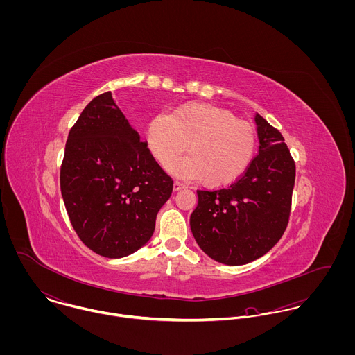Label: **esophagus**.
I'll use <instances>...</instances> for the list:
<instances>
[{
  "label": "esophagus",
  "instance_id": "1",
  "mask_svg": "<svg viewBox=\"0 0 355 355\" xmlns=\"http://www.w3.org/2000/svg\"><path fill=\"white\" fill-rule=\"evenodd\" d=\"M186 189L184 184H182L180 182H173V191H179V190H183Z\"/></svg>",
  "mask_w": 355,
  "mask_h": 355
}]
</instances>
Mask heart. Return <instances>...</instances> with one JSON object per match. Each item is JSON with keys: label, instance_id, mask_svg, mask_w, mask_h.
Returning a JSON list of instances; mask_svg holds the SVG:
<instances>
[{"label": "heart", "instance_id": "1", "mask_svg": "<svg viewBox=\"0 0 355 355\" xmlns=\"http://www.w3.org/2000/svg\"><path fill=\"white\" fill-rule=\"evenodd\" d=\"M148 148L154 159L166 165L182 153L189 155L169 165V171L203 186L218 189L241 179L253 161L255 131L227 109L191 102L171 116L157 114L148 125ZM189 146H187V144Z\"/></svg>", "mask_w": 355, "mask_h": 355}]
</instances>
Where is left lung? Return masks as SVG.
Instances as JSON below:
<instances>
[{
    "mask_svg": "<svg viewBox=\"0 0 355 355\" xmlns=\"http://www.w3.org/2000/svg\"><path fill=\"white\" fill-rule=\"evenodd\" d=\"M259 141L245 175L227 189L198 190L190 217L203 253L225 265H245L268 253L288 224L295 162L283 135L255 114Z\"/></svg>",
    "mask_w": 355,
    "mask_h": 355,
    "instance_id": "left-lung-1",
    "label": "left lung"
}]
</instances>
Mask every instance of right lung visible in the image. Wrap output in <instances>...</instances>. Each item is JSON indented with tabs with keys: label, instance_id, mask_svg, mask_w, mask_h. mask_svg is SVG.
Here are the masks:
<instances>
[{
	"label": "right lung",
	"instance_id": "obj_1",
	"mask_svg": "<svg viewBox=\"0 0 355 355\" xmlns=\"http://www.w3.org/2000/svg\"><path fill=\"white\" fill-rule=\"evenodd\" d=\"M60 187L80 241L102 257L121 258L149 242L173 182L107 92L71 128Z\"/></svg>",
	"mask_w": 355,
	"mask_h": 355
}]
</instances>
